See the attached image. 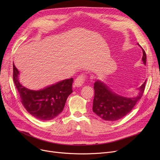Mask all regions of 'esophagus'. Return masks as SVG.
<instances>
[{"mask_svg": "<svg viewBox=\"0 0 160 160\" xmlns=\"http://www.w3.org/2000/svg\"><path fill=\"white\" fill-rule=\"evenodd\" d=\"M86 76L85 74H80L77 78V79L74 81V85L76 87L79 88L83 85V83H84V81L86 80Z\"/></svg>", "mask_w": 160, "mask_h": 160, "instance_id": "obj_1", "label": "esophagus"}]
</instances>
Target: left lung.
<instances>
[{"label": "left lung", "instance_id": "left-lung-1", "mask_svg": "<svg viewBox=\"0 0 160 160\" xmlns=\"http://www.w3.org/2000/svg\"><path fill=\"white\" fill-rule=\"evenodd\" d=\"M139 46H140L138 44ZM141 47V46H140ZM142 60L146 65L147 56L143 48ZM146 80L138 89L139 93L136 97H126L117 94L99 80L94 83L95 95L93 111L100 118L107 121H115L127 115L141 98L145 88Z\"/></svg>", "mask_w": 160, "mask_h": 160}]
</instances>
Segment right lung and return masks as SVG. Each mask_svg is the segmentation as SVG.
Here are the masks:
<instances>
[{"instance_id": "obj_1", "label": "right lung", "mask_w": 160, "mask_h": 160, "mask_svg": "<svg viewBox=\"0 0 160 160\" xmlns=\"http://www.w3.org/2000/svg\"><path fill=\"white\" fill-rule=\"evenodd\" d=\"M13 78L21 102L27 111L41 121L54 119L62 113L67 97L72 93L73 78L65 79L39 90H32L19 82V71L13 63Z\"/></svg>"}]
</instances>
